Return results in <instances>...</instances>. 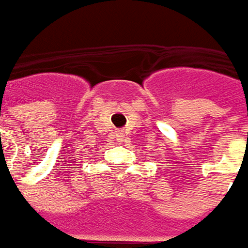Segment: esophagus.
<instances>
[{
	"label": "esophagus",
	"mask_w": 248,
	"mask_h": 248,
	"mask_svg": "<svg viewBox=\"0 0 248 248\" xmlns=\"http://www.w3.org/2000/svg\"><path fill=\"white\" fill-rule=\"evenodd\" d=\"M119 137V140H122V136H118Z\"/></svg>",
	"instance_id": "34e87169"
}]
</instances>
